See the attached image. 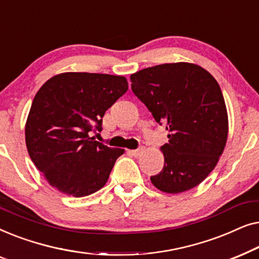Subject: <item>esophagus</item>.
Segmentation results:
<instances>
[{
  "mask_svg": "<svg viewBox=\"0 0 259 259\" xmlns=\"http://www.w3.org/2000/svg\"><path fill=\"white\" fill-rule=\"evenodd\" d=\"M144 151H145V148H144V147H139V148H138V150H132V151H130V153L132 154L133 157H140V155L144 153Z\"/></svg>",
  "mask_w": 259,
  "mask_h": 259,
  "instance_id": "34e87169",
  "label": "esophagus"
}]
</instances>
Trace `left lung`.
<instances>
[{"instance_id": "left-lung-1", "label": "left lung", "mask_w": 259, "mask_h": 259, "mask_svg": "<svg viewBox=\"0 0 259 259\" xmlns=\"http://www.w3.org/2000/svg\"><path fill=\"white\" fill-rule=\"evenodd\" d=\"M133 93L155 121L166 125L168 143L160 147L164 167L151 177L158 190L180 193L203 182L215 167L229 133L221 87L203 67L164 63L131 75Z\"/></svg>"}]
</instances>
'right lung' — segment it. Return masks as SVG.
<instances>
[{
    "label": "right lung",
    "instance_id": "add662e5",
    "mask_svg": "<svg viewBox=\"0 0 259 259\" xmlns=\"http://www.w3.org/2000/svg\"><path fill=\"white\" fill-rule=\"evenodd\" d=\"M128 90L126 77L61 73L42 84L26 122V145L34 165L60 192L84 197L107 183L122 148L90 137L101 131L105 112Z\"/></svg>",
    "mask_w": 259,
    "mask_h": 259
}]
</instances>
